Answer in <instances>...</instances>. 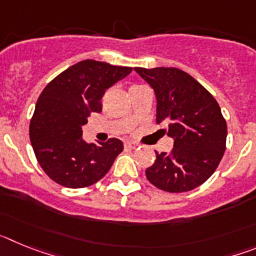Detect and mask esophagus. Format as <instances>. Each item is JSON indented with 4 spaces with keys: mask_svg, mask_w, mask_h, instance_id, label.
<instances>
[{
    "mask_svg": "<svg viewBox=\"0 0 256 256\" xmlns=\"http://www.w3.org/2000/svg\"><path fill=\"white\" fill-rule=\"evenodd\" d=\"M124 148H137V144H134V142H130V141H126V142H124Z\"/></svg>",
    "mask_w": 256,
    "mask_h": 256,
    "instance_id": "esophagus-1",
    "label": "esophagus"
}]
</instances>
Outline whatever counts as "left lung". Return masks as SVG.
<instances>
[{"mask_svg": "<svg viewBox=\"0 0 256 256\" xmlns=\"http://www.w3.org/2000/svg\"><path fill=\"white\" fill-rule=\"evenodd\" d=\"M155 92L156 123L174 144L156 152L146 177L162 191L196 188L216 172L226 150L227 123L216 98L196 79L177 68H134Z\"/></svg>", "mask_w": 256, "mask_h": 256, "instance_id": "1", "label": "left lung"}]
</instances>
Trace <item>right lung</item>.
Segmentation results:
<instances>
[{"mask_svg": "<svg viewBox=\"0 0 256 256\" xmlns=\"http://www.w3.org/2000/svg\"><path fill=\"white\" fill-rule=\"evenodd\" d=\"M132 68L83 60L44 87L36 104L29 136L36 158L44 173L61 186H91L112 168L123 151V142L110 138L87 144L82 126L91 112H100L105 91L126 78Z\"/></svg>", "mask_w": 256, "mask_h": 256, "instance_id": "obj_1", "label": "right lung"}]
</instances>
